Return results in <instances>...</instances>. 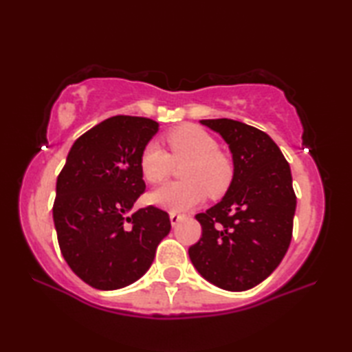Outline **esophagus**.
Returning a JSON list of instances; mask_svg holds the SVG:
<instances>
[{
  "mask_svg": "<svg viewBox=\"0 0 352 352\" xmlns=\"http://www.w3.org/2000/svg\"><path fill=\"white\" fill-rule=\"evenodd\" d=\"M184 216H183V214H177V212H170L169 214V219H170V225L172 226H175L178 222H180V220L183 219Z\"/></svg>",
  "mask_w": 352,
  "mask_h": 352,
  "instance_id": "34e87169",
  "label": "esophagus"
}]
</instances>
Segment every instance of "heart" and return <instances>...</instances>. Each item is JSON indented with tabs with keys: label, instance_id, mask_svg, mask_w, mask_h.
Instances as JSON below:
<instances>
[{
	"label": "heart",
	"instance_id": "b5f03b06",
	"mask_svg": "<svg viewBox=\"0 0 352 352\" xmlns=\"http://www.w3.org/2000/svg\"><path fill=\"white\" fill-rule=\"evenodd\" d=\"M172 157L158 144L148 142L142 148L140 168L151 184L164 182L174 169V162L188 163L183 178L186 183H168L148 194L152 205L172 212L188 211L206 199V192L220 195L228 189L233 166L219 152L217 141L195 126L178 127L168 135Z\"/></svg>",
	"mask_w": 352,
	"mask_h": 352
}]
</instances>
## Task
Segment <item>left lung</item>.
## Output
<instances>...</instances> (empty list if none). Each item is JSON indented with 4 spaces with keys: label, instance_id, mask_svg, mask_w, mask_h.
<instances>
[{
    "label": "left lung",
    "instance_id": "1",
    "mask_svg": "<svg viewBox=\"0 0 352 352\" xmlns=\"http://www.w3.org/2000/svg\"><path fill=\"white\" fill-rule=\"evenodd\" d=\"M222 136L233 157V178L222 200L195 216L201 237L189 258L217 287H254L283 261L292 241L296 197L290 166L269 135L233 119H201Z\"/></svg>",
    "mask_w": 352,
    "mask_h": 352
}]
</instances>
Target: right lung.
I'll return each mask as SVG.
<instances>
[{"instance_id": "obj_1", "label": "right lung", "mask_w": 352, "mask_h": 352, "mask_svg": "<svg viewBox=\"0 0 352 352\" xmlns=\"http://www.w3.org/2000/svg\"><path fill=\"white\" fill-rule=\"evenodd\" d=\"M158 122L113 116L77 138L57 178L52 217L65 261L99 290L133 284L170 231L168 212L132 208L144 192L140 158Z\"/></svg>"}]
</instances>
